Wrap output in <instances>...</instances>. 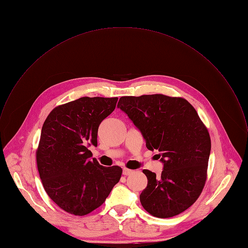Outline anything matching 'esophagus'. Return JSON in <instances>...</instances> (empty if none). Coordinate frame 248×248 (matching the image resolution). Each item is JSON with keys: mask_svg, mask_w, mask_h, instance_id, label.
Instances as JSON below:
<instances>
[{"mask_svg": "<svg viewBox=\"0 0 248 248\" xmlns=\"http://www.w3.org/2000/svg\"><path fill=\"white\" fill-rule=\"evenodd\" d=\"M134 173V170L132 169H128V168H123V175H131Z\"/></svg>", "mask_w": 248, "mask_h": 248, "instance_id": "esophagus-1", "label": "esophagus"}]
</instances>
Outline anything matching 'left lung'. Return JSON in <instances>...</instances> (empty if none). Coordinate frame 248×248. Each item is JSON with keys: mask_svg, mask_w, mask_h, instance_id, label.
<instances>
[{"mask_svg": "<svg viewBox=\"0 0 248 248\" xmlns=\"http://www.w3.org/2000/svg\"><path fill=\"white\" fill-rule=\"evenodd\" d=\"M117 107L164 164L160 177L143 170L148 183L140 196L142 207L160 218L183 213L202 192L211 152L209 132L195 108L184 98L163 94L123 96Z\"/></svg>", "mask_w": 248, "mask_h": 248, "instance_id": "obj_1", "label": "left lung"}]
</instances>
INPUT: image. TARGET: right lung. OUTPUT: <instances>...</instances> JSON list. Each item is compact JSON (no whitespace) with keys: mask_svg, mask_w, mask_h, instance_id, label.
Returning a JSON list of instances; mask_svg holds the SVG:
<instances>
[{"mask_svg":"<svg viewBox=\"0 0 248 248\" xmlns=\"http://www.w3.org/2000/svg\"><path fill=\"white\" fill-rule=\"evenodd\" d=\"M118 98L82 97L55 108L42 130L36 163L49 197L65 212L84 216L100 207L119 182L122 168L106 167L88 150L97 146L100 123Z\"/></svg>","mask_w":248,"mask_h":248,"instance_id":"add662e5","label":"right lung"}]
</instances>
